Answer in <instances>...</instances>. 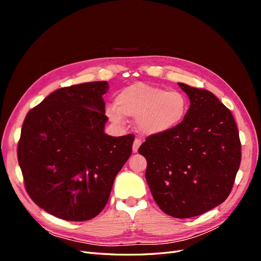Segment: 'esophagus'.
<instances>
[{"label":"esophagus","mask_w":261,"mask_h":261,"mask_svg":"<svg viewBox=\"0 0 261 261\" xmlns=\"http://www.w3.org/2000/svg\"><path fill=\"white\" fill-rule=\"evenodd\" d=\"M141 145V140L139 138H136L135 140H134V144H133V152H137L138 151V148L140 147Z\"/></svg>","instance_id":"esophagus-1"}]
</instances>
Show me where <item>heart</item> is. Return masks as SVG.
<instances>
[{
  "instance_id": "obj_1",
  "label": "heart",
  "mask_w": 261,
  "mask_h": 261,
  "mask_svg": "<svg viewBox=\"0 0 261 261\" xmlns=\"http://www.w3.org/2000/svg\"><path fill=\"white\" fill-rule=\"evenodd\" d=\"M115 106L107 108L108 117L122 124L125 116L136 118L138 130L147 136L164 135L176 129L186 118L189 101L183 92L135 83L117 93Z\"/></svg>"
}]
</instances>
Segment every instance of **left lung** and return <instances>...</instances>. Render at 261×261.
Segmentation results:
<instances>
[{
  "label": "left lung",
  "mask_w": 261,
  "mask_h": 261,
  "mask_svg": "<svg viewBox=\"0 0 261 261\" xmlns=\"http://www.w3.org/2000/svg\"><path fill=\"white\" fill-rule=\"evenodd\" d=\"M178 86L191 101L184 122L164 135L147 137L138 152L147 160L146 179L159 208L186 219L200 216L230 195L241 164L234 117L212 92Z\"/></svg>",
  "instance_id": "obj_1"
}]
</instances>
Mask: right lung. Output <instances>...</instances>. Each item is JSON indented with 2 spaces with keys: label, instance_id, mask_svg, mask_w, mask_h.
<instances>
[{
  "label": "right lung",
  "instance_id": "add662e5",
  "mask_svg": "<svg viewBox=\"0 0 261 261\" xmlns=\"http://www.w3.org/2000/svg\"><path fill=\"white\" fill-rule=\"evenodd\" d=\"M107 82L55 90L27 113L17 156L30 198L51 215L87 221L107 204L132 154L134 135L112 137L102 96Z\"/></svg>",
  "mask_w": 261,
  "mask_h": 261
}]
</instances>
